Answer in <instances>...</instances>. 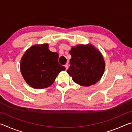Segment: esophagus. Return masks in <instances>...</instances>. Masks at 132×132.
Returning <instances> with one entry per match:
<instances>
[{
    "instance_id": "34e87169",
    "label": "esophagus",
    "mask_w": 132,
    "mask_h": 132,
    "mask_svg": "<svg viewBox=\"0 0 132 132\" xmlns=\"http://www.w3.org/2000/svg\"><path fill=\"white\" fill-rule=\"evenodd\" d=\"M64 67H65V68H66V70H68V68H69L68 64H65V65H64Z\"/></svg>"
}]
</instances>
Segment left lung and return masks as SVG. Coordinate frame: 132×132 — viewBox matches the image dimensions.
Returning a JSON list of instances; mask_svg holds the SVG:
<instances>
[{
  "label": "left lung",
  "mask_w": 132,
  "mask_h": 132,
  "mask_svg": "<svg viewBox=\"0 0 132 132\" xmlns=\"http://www.w3.org/2000/svg\"><path fill=\"white\" fill-rule=\"evenodd\" d=\"M70 66L67 73L73 81L81 86L95 84L103 75L105 63L102 53L92 44L71 46Z\"/></svg>",
  "instance_id": "obj_1"
}]
</instances>
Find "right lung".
I'll return each instance as SVG.
<instances>
[{
    "label": "right lung",
    "mask_w": 132,
    "mask_h": 132,
    "mask_svg": "<svg viewBox=\"0 0 132 132\" xmlns=\"http://www.w3.org/2000/svg\"><path fill=\"white\" fill-rule=\"evenodd\" d=\"M48 44H36L26 51L20 61V71L24 80L36 89L51 86L65 67L58 63L59 54L49 50Z\"/></svg>",
    "instance_id": "1"
}]
</instances>
